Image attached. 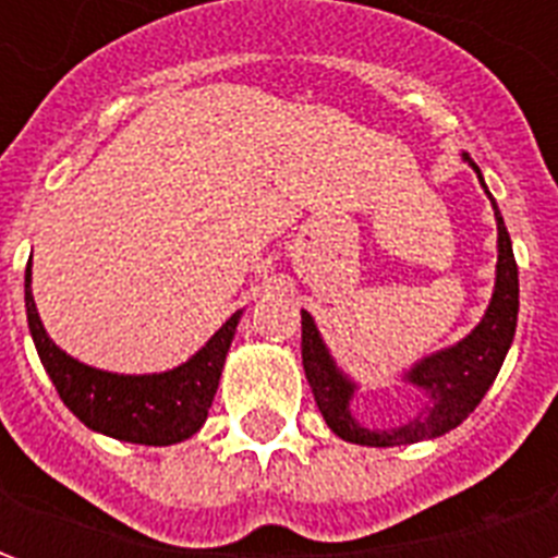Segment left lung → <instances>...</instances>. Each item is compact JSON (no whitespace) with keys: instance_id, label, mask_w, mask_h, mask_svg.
Instances as JSON below:
<instances>
[{"instance_id":"obj_1","label":"left lung","mask_w":558,"mask_h":558,"mask_svg":"<svg viewBox=\"0 0 558 558\" xmlns=\"http://www.w3.org/2000/svg\"><path fill=\"white\" fill-rule=\"evenodd\" d=\"M475 172L481 175L478 167H475ZM493 211H496V230H499V266H496V290H493L490 307L481 319V326L466 340H460L457 347L439 352L433 359H424L412 371L410 383H415L427 400H424L418 415L398 430H367L362 424H355V418L350 415L352 383H347L338 374L335 362L328 359L314 319L302 314L304 376L311 383V391H314L323 418L340 439L371 445V448H391V445L433 439V436H442L451 427H457L487 395V388L493 386V379L502 367L505 352L514 340L517 307H520V302H517L520 283H517L511 239H508V230H505V220L496 203H493Z\"/></svg>"}]
</instances>
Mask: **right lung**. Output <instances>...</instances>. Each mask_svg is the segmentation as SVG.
<instances>
[{"label": "right lung", "instance_id": "right-lung-1", "mask_svg": "<svg viewBox=\"0 0 558 558\" xmlns=\"http://www.w3.org/2000/svg\"><path fill=\"white\" fill-rule=\"evenodd\" d=\"M29 278L32 268H26V316L35 350L41 355L59 398L86 427L140 445L182 442L203 427L218 391L239 314H232L191 362L170 374L116 376L80 364L47 338L35 311Z\"/></svg>", "mask_w": 558, "mask_h": 558}]
</instances>
